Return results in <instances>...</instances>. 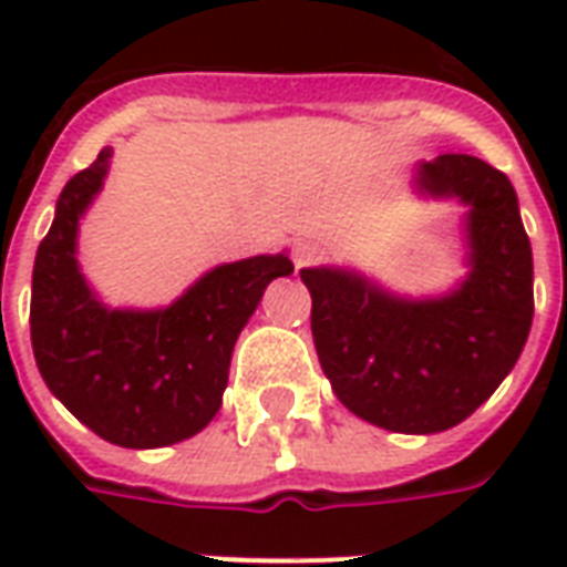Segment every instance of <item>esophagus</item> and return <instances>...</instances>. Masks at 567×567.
Wrapping results in <instances>:
<instances>
[{
  "instance_id": "obj_1",
  "label": "esophagus",
  "mask_w": 567,
  "mask_h": 567,
  "mask_svg": "<svg viewBox=\"0 0 567 567\" xmlns=\"http://www.w3.org/2000/svg\"><path fill=\"white\" fill-rule=\"evenodd\" d=\"M321 246L319 243H312V239H300L295 248H291V260H295L297 270H303V267H312L316 260H321Z\"/></svg>"
}]
</instances>
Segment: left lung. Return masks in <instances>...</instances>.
<instances>
[{"instance_id": "8db88e82", "label": "left lung", "mask_w": 567, "mask_h": 567, "mask_svg": "<svg viewBox=\"0 0 567 567\" xmlns=\"http://www.w3.org/2000/svg\"><path fill=\"white\" fill-rule=\"evenodd\" d=\"M413 190L458 199L467 276L437 297L394 295L349 267H307L312 340L346 410L398 434H437L486 404L532 331L535 267L511 178L471 154L419 163Z\"/></svg>"}]
</instances>
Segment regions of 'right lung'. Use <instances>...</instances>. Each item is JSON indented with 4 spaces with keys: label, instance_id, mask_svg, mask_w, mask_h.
I'll list each match as a JSON object with an SVG mask.
<instances>
[{
    "label": "right lung",
    "instance_id": "right-lung-1",
    "mask_svg": "<svg viewBox=\"0 0 567 567\" xmlns=\"http://www.w3.org/2000/svg\"><path fill=\"white\" fill-rule=\"evenodd\" d=\"M112 148L72 175L35 251L30 333L44 385L115 446L157 450L194 437L221 410L230 355L267 285L291 276L285 251L203 272L169 307H105L79 264V224L103 190Z\"/></svg>",
    "mask_w": 567,
    "mask_h": 567
}]
</instances>
